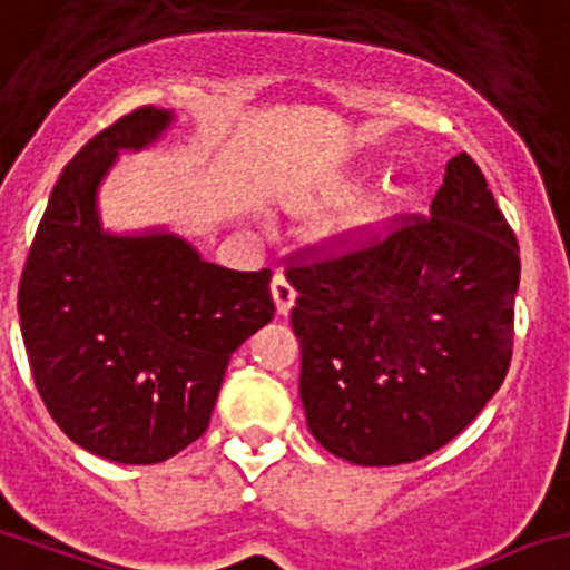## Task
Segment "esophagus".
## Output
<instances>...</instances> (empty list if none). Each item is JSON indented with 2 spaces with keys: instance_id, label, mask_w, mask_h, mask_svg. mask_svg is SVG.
<instances>
[{
  "instance_id": "obj_1",
  "label": "esophagus",
  "mask_w": 570,
  "mask_h": 570,
  "mask_svg": "<svg viewBox=\"0 0 570 570\" xmlns=\"http://www.w3.org/2000/svg\"><path fill=\"white\" fill-rule=\"evenodd\" d=\"M271 296H274V305L279 316H288L291 307L296 302V291L291 285V279L285 274H276L274 282H271Z\"/></svg>"
}]
</instances>
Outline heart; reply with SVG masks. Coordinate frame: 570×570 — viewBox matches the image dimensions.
<instances>
[{
	"mask_svg": "<svg viewBox=\"0 0 570 570\" xmlns=\"http://www.w3.org/2000/svg\"><path fill=\"white\" fill-rule=\"evenodd\" d=\"M352 195H355V189H352V187H344V189H341V193H338V198H352ZM377 215H381V209H377V207H366V209H363V213H357L355 218H352L350 229H355V232H357V229H363V226L375 224Z\"/></svg>",
	"mask_w": 570,
	"mask_h": 570,
	"instance_id": "heart-1",
	"label": "heart"
}]
</instances>
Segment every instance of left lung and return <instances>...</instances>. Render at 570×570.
I'll list each match as a JSON object with an SVG mask.
<instances>
[{
  "label": "left lung",
  "mask_w": 570,
  "mask_h": 570,
  "mask_svg": "<svg viewBox=\"0 0 570 570\" xmlns=\"http://www.w3.org/2000/svg\"><path fill=\"white\" fill-rule=\"evenodd\" d=\"M307 428L361 468L409 464L464 431L512 361L520 248L468 154L431 215L288 268Z\"/></svg>",
  "instance_id": "8db88e82"
}]
</instances>
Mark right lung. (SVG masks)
I'll return each mask as SVG.
<instances>
[{
    "mask_svg": "<svg viewBox=\"0 0 570 570\" xmlns=\"http://www.w3.org/2000/svg\"><path fill=\"white\" fill-rule=\"evenodd\" d=\"M173 111L142 106L63 167L27 254L19 322L47 411L83 451L159 464L209 428L229 357L274 318L271 268L229 271L184 237L102 229L97 189Z\"/></svg>",
    "mask_w": 570,
    "mask_h": 570,
    "instance_id": "1",
    "label": "right lung"
}]
</instances>
